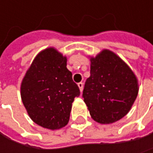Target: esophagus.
<instances>
[{
	"instance_id": "34e87169",
	"label": "esophagus",
	"mask_w": 153,
	"mask_h": 153,
	"mask_svg": "<svg viewBox=\"0 0 153 153\" xmlns=\"http://www.w3.org/2000/svg\"><path fill=\"white\" fill-rule=\"evenodd\" d=\"M78 87L79 88L80 92H82V90H83V83H82V82H79V83H78Z\"/></svg>"
}]
</instances>
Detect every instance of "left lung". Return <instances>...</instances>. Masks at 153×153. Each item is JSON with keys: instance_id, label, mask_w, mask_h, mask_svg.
<instances>
[{"instance_id": "1", "label": "left lung", "mask_w": 153, "mask_h": 153, "mask_svg": "<svg viewBox=\"0 0 153 153\" xmlns=\"http://www.w3.org/2000/svg\"><path fill=\"white\" fill-rule=\"evenodd\" d=\"M90 76L82 97L91 118L101 124L122 119L138 94V81L129 66L115 53L104 49L90 58Z\"/></svg>"}]
</instances>
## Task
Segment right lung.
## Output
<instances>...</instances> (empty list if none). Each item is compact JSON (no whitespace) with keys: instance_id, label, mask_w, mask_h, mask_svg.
<instances>
[{"instance_id":"add662e5","label":"right lung","mask_w":153,"mask_h":153,"mask_svg":"<svg viewBox=\"0 0 153 153\" xmlns=\"http://www.w3.org/2000/svg\"><path fill=\"white\" fill-rule=\"evenodd\" d=\"M66 62L54 48H46L36 56L21 83V98L28 115L48 129L67 125L72 104L80 94Z\"/></svg>"}]
</instances>
